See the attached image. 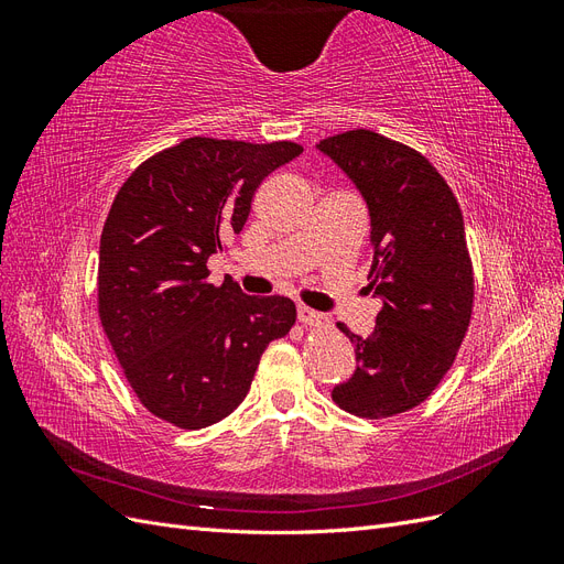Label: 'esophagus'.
<instances>
[{
    "label": "esophagus",
    "instance_id": "esophagus-1",
    "mask_svg": "<svg viewBox=\"0 0 564 564\" xmlns=\"http://www.w3.org/2000/svg\"><path fill=\"white\" fill-rule=\"evenodd\" d=\"M299 322L305 324V327H327V324H329L327 315L305 308V305H301V308H299Z\"/></svg>",
    "mask_w": 564,
    "mask_h": 564
}]
</instances>
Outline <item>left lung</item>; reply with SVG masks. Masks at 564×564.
I'll return each instance as SVG.
<instances>
[{
	"instance_id": "obj_1",
	"label": "left lung",
	"mask_w": 564,
	"mask_h": 564,
	"mask_svg": "<svg viewBox=\"0 0 564 564\" xmlns=\"http://www.w3.org/2000/svg\"><path fill=\"white\" fill-rule=\"evenodd\" d=\"M317 150L332 158L367 202L373 261L369 292L383 301L369 336L352 334L357 369L332 400L362 419L414 409L454 365L475 299L460 207L421 152L355 129Z\"/></svg>"
}]
</instances>
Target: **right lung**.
I'll return each instance as SVG.
<instances>
[{"instance_id":"add662e5","label":"right lung","mask_w":564,"mask_h":564,"mask_svg":"<svg viewBox=\"0 0 564 564\" xmlns=\"http://www.w3.org/2000/svg\"><path fill=\"white\" fill-rule=\"evenodd\" d=\"M292 141L193 135L119 187L100 235L98 317L141 404L176 429H207L247 398L270 340L296 305L207 282L209 256L240 235L256 187L299 158Z\"/></svg>"}]
</instances>
